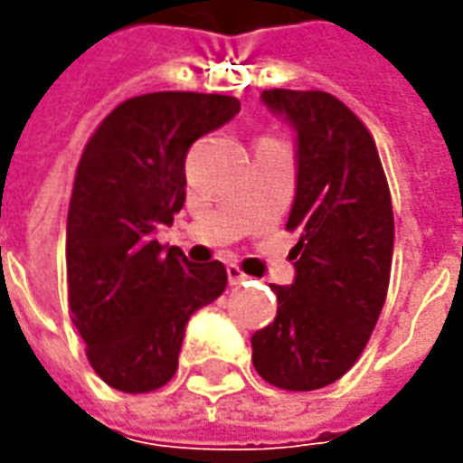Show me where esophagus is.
<instances>
[{"mask_svg":"<svg viewBox=\"0 0 463 463\" xmlns=\"http://www.w3.org/2000/svg\"><path fill=\"white\" fill-rule=\"evenodd\" d=\"M248 280V275L238 268V265H228V282L231 285H241V282Z\"/></svg>","mask_w":463,"mask_h":463,"instance_id":"obj_1","label":"esophagus"}]
</instances>
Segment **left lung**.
<instances>
[{
    "mask_svg": "<svg viewBox=\"0 0 463 463\" xmlns=\"http://www.w3.org/2000/svg\"><path fill=\"white\" fill-rule=\"evenodd\" d=\"M298 131V193L288 231L295 282L270 285L275 320L252 335L255 372L272 387L312 392L347 374L384 307L394 213L377 143L327 91H262Z\"/></svg>",
    "mask_w": 463,
    "mask_h": 463,
    "instance_id": "left-lung-1",
    "label": "left lung"
}]
</instances>
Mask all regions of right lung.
Here are the masks:
<instances>
[{"instance_id": "right-lung-1", "label": "right lung", "mask_w": 463, "mask_h": 463, "mask_svg": "<svg viewBox=\"0 0 463 463\" xmlns=\"http://www.w3.org/2000/svg\"><path fill=\"white\" fill-rule=\"evenodd\" d=\"M241 111L235 96L156 91L99 123L76 168L66 218L71 322L109 387L143 394L178 369L185 322L228 285L218 260L191 265L153 231L185 203L193 141Z\"/></svg>"}]
</instances>
